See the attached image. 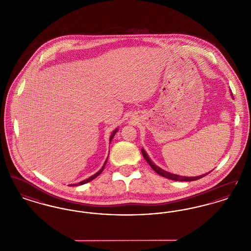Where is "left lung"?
<instances>
[{"mask_svg": "<svg viewBox=\"0 0 251 251\" xmlns=\"http://www.w3.org/2000/svg\"><path fill=\"white\" fill-rule=\"evenodd\" d=\"M142 154H143L144 158L146 159V161L149 163V165L151 167V168L155 171L156 173H158L159 175L167 178V179H172V180H178V181H192V180H197V179H201L204 176H206L208 173L201 175V176H198V177H182V176H179V175H175V174H171L169 172H167L163 169H161L160 167L155 166L149 158L148 154L146 153V151L142 149ZM210 173V172H209Z\"/></svg>", "mask_w": 251, "mask_h": 251, "instance_id": "8db88e82", "label": "left lung"}]
</instances>
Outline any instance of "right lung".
I'll use <instances>...</instances> for the list:
<instances>
[{
    "mask_svg": "<svg viewBox=\"0 0 251 251\" xmlns=\"http://www.w3.org/2000/svg\"><path fill=\"white\" fill-rule=\"evenodd\" d=\"M117 132V130L116 131H114V132L112 133V135H111V137H110V142H111V140H112V138L114 137V135H115V133ZM106 162H107V160L105 161V163H104V165H103V167H101V169L100 170V171H98L96 174H94L93 176H91L90 178H88V179H84V180H83V181H81V182H79V183H75V184H71L72 186H75V185H82V184H84V183H86V182H88V181H90V180H92V179H95V178H97L101 172H102V170H103V168H104V167H105V165H106Z\"/></svg>",
    "mask_w": 251,
    "mask_h": 251,
    "instance_id": "obj_1",
    "label": "right lung"
}]
</instances>
